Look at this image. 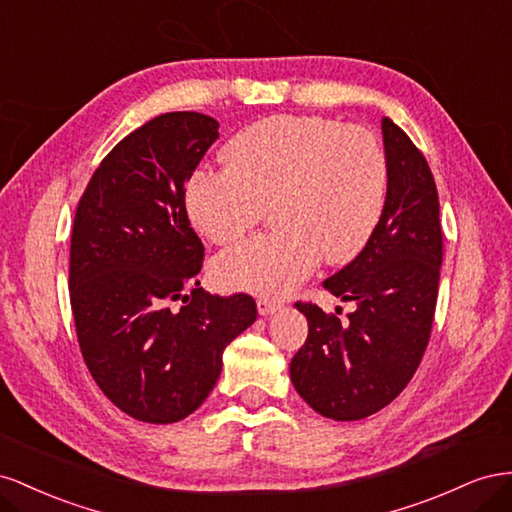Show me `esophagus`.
<instances>
[{
	"label": "esophagus",
	"instance_id": "obj_1",
	"mask_svg": "<svg viewBox=\"0 0 512 512\" xmlns=\"http://www.w3.org/2000/svg\"><path fill=\"white\" fill-rule=\"evenodd\" d=\"M281 309V304L276 302V300H268V298H259L257 300V311H259V315H272V313H276Z\"/></svg>",
	"mask_w": 512,
	"mask_h": 512
}]
</instances>
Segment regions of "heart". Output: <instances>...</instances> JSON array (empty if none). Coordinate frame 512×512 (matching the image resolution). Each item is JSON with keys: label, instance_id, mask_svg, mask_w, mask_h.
I'll return each instance as SVG.
<instances>
[{"label": "heart", "instance_id": "obj_1", "mask_svg": "<svg viewBox=\"0 0 512 512\" xmlns=\"http://www.w3.org/2000/svg\"><path fill=\"white\" fill-rule=\"evenodd\" d=\"M225 169L186 182V214L216 244L251 231L268 206L276 227L231 246L214 264L233 291L279 298L321 257L341 266L369 244L384 212L388 160L369 130L319 115H274L225 145Z\"/></svg>", "mask_w": 512, "mask_h": 512}]
</instances>
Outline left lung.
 <instances>
[{"label":"left lung","mask_w":512,"mask_h":512,"mask_svg":"<svg viewBox=\"0 0 512 512\" xmlns=\"http://www.w3.org/2000/svg\"><path fill=\"white\" fill-rule=\"evenodd\" d=\"M388 160L386 203L369 244L324 281L354 302L345 324L296 302L309 337L291 358L300 397L321 416L360 420L410 384L429 345L442 268L440 197L427 158L390 118L382 120Z\"/></svg>","instance_id":"1"}]
</instances>
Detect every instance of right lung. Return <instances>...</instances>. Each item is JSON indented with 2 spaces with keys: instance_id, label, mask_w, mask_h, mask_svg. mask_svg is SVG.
Returning <instances> with one entry per match:
<instances>
[{
  "instance_id": "1",
  "label": "right lung",
  "mask_w": 512,
  "mask_h": 512,
  "mask_svg": "<svg viewBox=\"0 0 512 512\" xmlns=\"http://www.w3.org/2000/svg\"><path fill=\"white\" fill-rule=\"evenodd\" d=\"M216 139L210 115H158L102 158L72 225L68 285L83 360L115 407L152 425L208 399L225 347L257 319L251 296H212L197 281L203 244L184 186Z\"/></svg>"
}]
</instances>
